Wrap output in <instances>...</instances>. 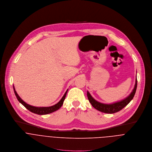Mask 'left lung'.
Listing matches in <instances>:
<instances>
[{
  "label": "left lung",
  "mask_w": 152,
  "mask_h": 152,
  "mask_svg": "<svg viewBox=\"0 0 152 152\" xmlns=\"http://www.w3.org/2000/svg\"><path fill=\"white\" fill-rule=\"evenodd\" d=\"M137 87V79L136 78L134 88L132 90V92L130 94V95L122 100L116 102L112 103V104H104V103H101L100 102L97 101L92 96V95H90V94L88 92V91L87 92V98L89 102L95 109L104 113L113 114L123 109L131 101V100L133 99L135 95V94L136 92Z\"/></svg>",
  "instance_id": "left-lung-1"
}]
</instances>
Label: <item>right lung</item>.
I'll list each match as a JSON object with an SVG mask.
<instances>
[{
    "instance_id": "1",
    "label": "right lung",
    "mask_w": 152,
    "mask_h": 152,
    "mask_svg": "<svg viewBox=\"0 0 152 152\" xmlns=\"http://www.w3.org/2000/svg\"><path fill=\"white\" fill-rule=\"evenodd\" d=\"M14 88V93L15 95L18 99V101L24 106L28 110H29L30 111H31L33 113L37 114H39V115H45V114H48L51 113H53L57 110H58L60 107H61L64 104V100L65 99V97L66 96V94L68 92V89L66 90V92L65 93L64 95L63 96V97L62 98V99L60 100V101L58 102H57L56 104L51 106V107H35V106H32L28 105V104H27L26 102H25L23 100L21 99V98L19 96V95L17 94V93L16 92L15 89L14 88V86H13Z\"/></svg>"
}]
</instances>
